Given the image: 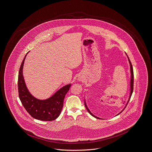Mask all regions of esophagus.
<instances>
[{
	"label": "esophagus",
	"mask_w": 152,
	"mask_h": 152,
	"mask_svg": "<svg viewBox=\"0 0 152 152\" xmlns=\"http://www.w3.org/2000/svg\"><path fill=\"white\" fill-rule=\"evenodd\" d=\"M79 81H80V79H79Z\"/></svg>",
	"instance_id": "34e87169"
}]
</instances>
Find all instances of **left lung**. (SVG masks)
Instances as JSON below:
<instances>
[{
	"instance_id": "obj_1",
	"label": "left lung",
	"mask_w": 152,
	"mask_h": 152,
	"mask_svg": "<svg viewBox=\"0 0 152 152\" xmlns=\"http://www.w3.org/2000/svg\"><path fill=\"white\" fill-rule=\"evenodd\" d=\"M126 56H127V57H128V61H129V65H130V71H131V80H130V94H129V99H128V100L127 101V102H126V105H125V107H124V108L119 113H118L117 115H119V114H121L124 110V109L126 108V105H127V104H128V102L129 101V100H130V99H131V96H132V93H133V90H134V70H133V68H132V64H131V61H130V60H129V57L128 56V55H127V54L126 53ZM84 105H85V107H86V109H87V110L88 111V112L89 113V114L91 115H92L93 117H94V118H97V119H102V118H99V117H96V116H95L94 114H93L91 113V111L89 110V109H88V108L87 107V104H86V100H85V99H84Z\"/></svg>"
}]
</instances>
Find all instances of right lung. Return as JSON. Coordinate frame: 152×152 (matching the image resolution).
<instances>
[{"label": "right lung", "instance_id": "right-lung-1", "mask_svg": "<svg viewBox=\"0 0 152 152\" xmlns=\"http://www.w3.org/2000/svg\"><path fill=\"white\" fill-rule=\"evenodd\" d=\"M28 52L26 55L21 64L18 73V90L20 100L26 111L32 117L41 121L55 120L61 113L64 98L69 90L71 84L63 86L53 95L45 100L35 98L28 91L23 75L24 61Z\"/></svg>", "mask_w": 152, "mask_h": 152}]
</instances>
